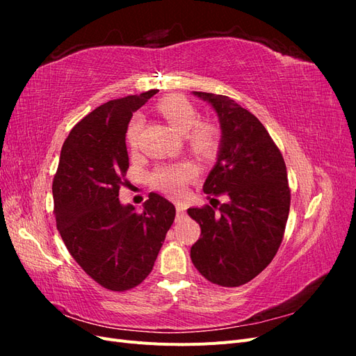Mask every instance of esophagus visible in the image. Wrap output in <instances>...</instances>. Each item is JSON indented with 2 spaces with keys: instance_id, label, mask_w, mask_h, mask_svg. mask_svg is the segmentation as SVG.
Wrapping results in <instances>:
<instances>
[{
  "instance_id": "obj_1",
  "label": "esophagus",
  "mask_w": 356,
  "mask_h": 356,
  "mask_svg": "<svg viewBox=\"0 0 356 356\" xmlns=\"http://www.w3.org/2000/svg\"><path fill=\"white\" fill-rule=\"evenodd\" d=\"M177 207V213H178V217H184L186 215V211H187V207L184 203H177L175 204Z\"/></svg>"
}]
</instances>
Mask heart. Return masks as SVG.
<instances>
[{"label":"heart","instance_id":"heart-1","mask_svg":"<svg viewBox=\"0 0 356 356\" xmlns=\"http://www.w3.org/2000/svg\"><path fill=\"white\" fill-rule=\"evenodd\" d=\"M159 111L177 132L187 134L188 143L195 152L200 154L212 152L215 143H217V127L209 122H197L199 113L191 102L182 96L172 95L160 101ZM143 124L144 118L139 114L129 123L126 138L132 148L138 147ZM196 174L197 169L195 165L190 161H179V163L159 166L154 170L152 179L154 187L169 193L172 196H181L184 195L187 182L195 178Z\"/></svg>","mask_w":356,"mask_h":356}]
</instances>
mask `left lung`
Returning <instances> with one entry per match:
<instances>
[{
  "label": "left lung",
  "mask_w": 356,
  "mask_h": 356,
  "mask_svg": "<svg viewBox=\"0 0 356 356\" xmlns=\"http://www.w3.org/2000/svg\"><path fill=\"white\" fill-rule=\"evenodd\" d=\"M218 117L217 161L203 184L207 195H222L218 211L188 208L200 224V239L190 257L209 282L239 286L273 260L289 212L284 157L258 118L229 96L193 92Z\"/></svg>",
  "instance_id": "left-lung-1"
}]
</instances>
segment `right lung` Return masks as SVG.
I'll return each instance as SVG.
<instances>
[{
  "label": "right lung",
  "mask_w": 356,
  "mask_h": 356,
  "mask_svg": "<svg viewBox=\"0 0 356 356\" xmlns=\"http://www.w3.org/2000/svg\"><path fill=\"white\" fill-rule=\"evenodd\" d=\"M156 93L113 99L86 115L63 143L53 179L63 243L86 273L111 291L144 281L175 220V207L157 193H149L141 212L118 199L129 168V122Z\"/></svg>",
  "instance_id": "add662e5"
}]
</instances>
